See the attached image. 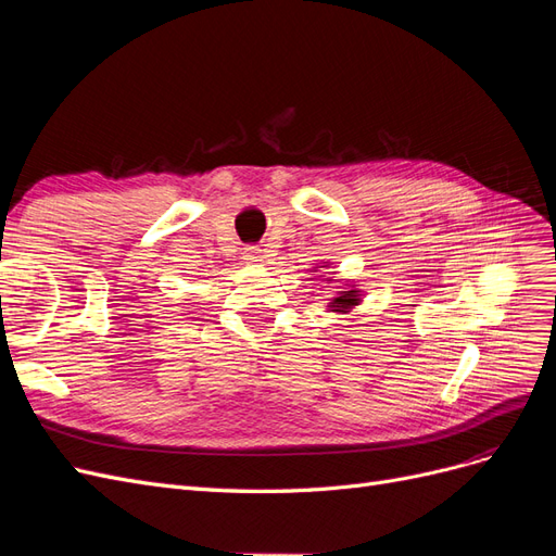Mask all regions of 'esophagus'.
Segmentation results:
<instances>
[{
	"instance_id": "1",
	"label": "esophagus",
	"mask_w": 556,
	"mask_h": 556,
	"mask_svg": "<svg viewBox=\"0 0 556 556\" xmlns=\"http://www.w3.org/2000/svg\"><path fill=\"white\" fill-rule=\"evenodd\" d=\"M243 260H245V264H262L264 262V252L260 248H255V245L245 248Z\"/></svg>"
}]
</instances>
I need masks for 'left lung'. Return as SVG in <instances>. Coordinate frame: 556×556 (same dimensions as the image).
Instances as JSON below:
<instances>
[{"mask_svg":"<svg viewBox=\"0 0 556 556\" xmlns=\"http://www.w3.org/2000/svg\"><path fill=\"white\" fill-rule=\"evenodd\" d=\"M323 264H325V262H323ZM325 266H327V264H325ZM315 268H319V266H315ZM315 268H313V271H315ZM327 282H331V278H327ZM359 304H362V290H357L355 285H350V288H345V290H341V292H336V296H331L327 311L345 315V313H350L352 308L359 306Z\"/></svg>","mask_w":556,"mask_h":556,"instance_id":"8db88e82","label":"left lung"}]
</instances>
